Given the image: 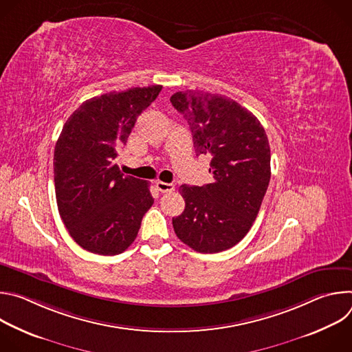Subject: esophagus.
I'll return each instance as SVG.
<instances>
[{"label":"esophagus","mask_w":352,"mask_h":352,"mask_svg":"<svg viewBox=\"0 0 352 352\" xmlns=\"http://www.w3.org/2000/svg\"><path fill=\"white\" fill-rule=\"evenodd\" d=\"M156 188L163 192V193H167V192H173L175 189V186L173 184H168V182H163V181H157L156 182Z\"/></svg>","instance_id":"obj_1"}]
</instances>
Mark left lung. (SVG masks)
<instances>
[{"instance_id":"8db88e82","label":"left lung","mask_w":352,"mask_h":352,"mask_svg":"<svg viewBox=\"0 0 352 352\" xmlns=\"http://www.w3.org/2000/svg\"><path fill=\"white\" fill-rule=\"evenodd\" d=\"M192 132L196 156L210 157L213 181L181 185L185 210L177 236L200 254L236 245L252 227L270 182V146L259 120L223 94L177 91L170 98Z\"/></svg>"}]
</instances>
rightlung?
I'll use <instances>...</instances> for the list:
<instances>
[{
  "label": "right lung",
  "mask_w": 352,
  "mask_h": 352,
  "mask_svg": "<svg viewBox=\"0 0 352 352\" xmlns=\"http://www.w3.org/2000/svg\"><path fill=\"white\" fill-rule=\"evenodd\" d=\"M162 87H132L86 100L67 120L56 143L58 212L74 241L91 254H122L155 202L148 184L125 177L116 159Z\"/></svg>",
  "instance_id": "add662e5"
}]
</instances>
